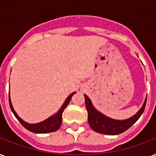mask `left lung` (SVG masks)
Here are the masks:
<instances>
[{
	"instance_id": "left-lung-1",
	"label": "left lung",
	"mask_w": 156,
	"mask_h": 156,
	"mask_svg": "<svg viewBox=\"0 0 156 156\" xmlns=\"http://www.w3.org/2000/svg\"><path fill=\"white\" fill-rule=\"evenodd\" d=\"M84 96H85L86 108L88 112V122L90 126L95 132L103 134H108V135L120 134L127 130L129 128H130L143 114L147 104V99H146L143 107L134 116L124 121H116L107 117L106 116L96 111L93 107L90 99L86 95H84Z\"/></svg>"
}]
</instances>
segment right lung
<instances>
[{
	"label": "right lung",
	"mask_w": 156,
	"mask_h": 156,
	"mask_svg": "<svg viewBox=\"0 0 156 156\" xmlns=\"http://www.w3.org/2000/svg\"><path fill=\"white\" fill-rule=\"evenodd\" d=\"M73 94H75V92L72 93L70 95H69V97L66 99V102L64 103V104L62 105V107L61 108V109L59 110V112L56 115L51 116L47 120L40 122V123L38 124H28L27 122H25L24 121H23L22 119L19 117V116L17 115V113L15 112V111L13 110V108L12 106V104H11L10 98L9 97V106H10V108L13 112V113L14 114V116H16V118L18 119V121L20 122L22 125H23L24 127H25L27 129H28L30 132H33V133H52V132H55V131L58 130L59 128L61 127V122H62V113H63V111L65 110L67 105L69 104V103L70 102V100L72 96L73 95Z\"/></svg>",
	"instance_id": "obj_1"
}]
</instances>
